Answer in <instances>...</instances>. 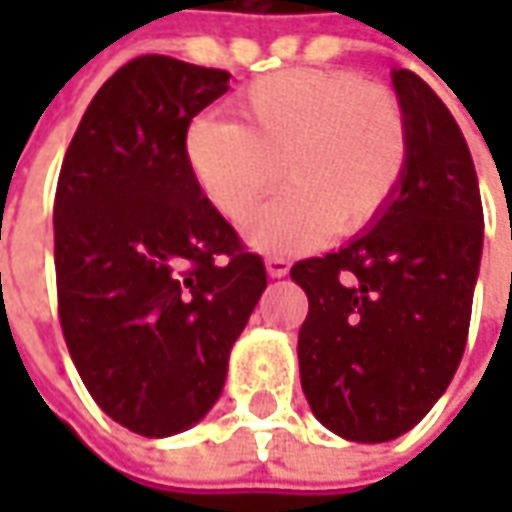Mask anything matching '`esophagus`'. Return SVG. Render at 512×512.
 Listing matches in <instances>:
<instances>
[{
  "mask_svg": "<svg viewBox=\"0 0 512 512\" xmlns=\"http://www.w3.org/2000/svg\"><path fill=\"white\" fill-rule=\"evenodd\" d=\"M265 267L273 279H282V276H287V270H290V262H287L285 256H267Z\"/></svg>",
  "mask_w": 512,
  "mask_h": 512,
  "instance_id": "esophagus-1",
  "label": "esophagus"
}]
</instances>
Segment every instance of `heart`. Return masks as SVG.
I'll use <instances>...</instances> for the list:
<instances>
[{
	"label": "heart",
	"instance_id": "heart-1",
	"mask_svg": "<svg viewBox=\"0 0 512 512\" xmlns=\"http://www.w3.org/2000/svg\"><path fill=\"white\" fill-rule=\"evenodd\" d=\"M236 122L202 116L185 153L227 222L245 225L279 185L287 190L250 225L267 253H296L333 230L362 233L396 199L410 162V125L393 90L353 70L270 73L236 96Z\"/></svg>",
	"mask_w": 512,
	"mask_h": 512
}]
</instances>
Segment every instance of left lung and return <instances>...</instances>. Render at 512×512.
Wrapping results in <instances>:
<instances>
[{"label": "left lung", "instance_id": "8db88e82", "mask_svg": "<svg viewBox=\"0 0 512 512\" xmlns=\"http://www.w3.org/2000/svg\"><path fill=\"white\" fill-rule=\"evenodd\" d=\"M410 125L396 199L342 250L296 262L307 293L299 373L316 419L350 442L422 422L462 362L484 213L462 130L413 70H393Z\"/></svg>", "mask_w": 512, "mask_h": 512}]
</instances>
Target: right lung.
<instances>
[{
    "label": "right lung",
    "instance_id": "obj_1",
    "mask_svg": "<svg viewBox=\"0 0 512 512\" xmlns=\"http://www.w3.org/2000/svg\"><path fill=\"white\" fill-rule=\"evenodd\" d=\"M227 70L139 56L93 96L53 202L59 322L113 422L162 439L222 396L267 273L187 165V128Z\"/></svg>",
    "mask_w": 512,
    "mask_h": 512
}]
</instances>
